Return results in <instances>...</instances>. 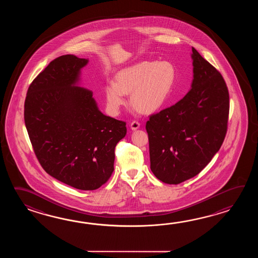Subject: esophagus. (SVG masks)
<instances>
[{
	"label": "esophagus",
	"mask_w": 258,
	"mask_h": 258,
	"mask_svg": "<svg viewBox=\"0 0 258 258\" xmlns=\"http://www.w3.org/2000/svg\"><path fill=\"white\" fill-rule=\"evenodd\" d=\"M130 127H131V129L133 131H134V130H137V129H138V128L140 127V122L137 121H133L131 122V124H130Z\"/></svg>",
	"instance_id": "34e87169"
}]
</instances>
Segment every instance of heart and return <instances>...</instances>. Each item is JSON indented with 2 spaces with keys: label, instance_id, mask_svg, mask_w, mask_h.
<instances>
[{
  "label": "heart",
  "instance_id": "b5f03b06",
  "mask_svg": "<svg viewBox=\"0 0 258 258\" xmlns=\"http://www.w3.org/2000/svg\"><path fill=\"white\" fill-rule=\"evenodd\" d=\"M175 77V69L168 61L138 62L119 72L117 81L107 83V102L110 110L118 111L126 103V94L132 92V105L140 112L151 113L166 102Z\"/></svg>",
  "mask_w": 258,
  "mask_h": 258
}]
</instances>
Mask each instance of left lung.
<instances>
[{
    "instance_id": "obj_1",
    "label": "left lung",
    "mask_w": 258,
    "mask_h": 258,
    "mask_svg": "<svg viewBox=\"0 0 258 258\" xmlns=\"http://www.w3.org/2000/svg\"><path fill=\"white\" fill-rule=\"evenodd\" d=\"M192 51V88L176 104L149 116L146 124L150 169L168 184L198 175L219 151L228 129L224 78L197 49Z\"/></svg>"
}]
</instances>
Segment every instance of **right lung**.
I'll use <instances>...</instances> for the list:
<instances>
[{
    "instance_id": "obj_1",
    "label": "right lung",
    "mask_w": 258,
    "mask_h": 258,
    "mask_svg": "<svg viewBox=\"0 0 258 258\" xmlns=\"http://www.w3.org/2000/svg\"><path fill=\"white\" fill-rule=\"evenodd\" d=\"M88 60L62 55L34 79L24 119L34 152L44 170L79 190H96L113 172L117 143L126 122L106 116L93 94L75 86Z\"/></svg>"
}]
</instances>
